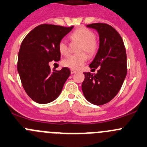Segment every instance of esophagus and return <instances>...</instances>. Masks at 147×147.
I'll return each instance as SVG.
<instances>
[{
  "label": "esophagus",
  "mask_w": 147,
  "mask_h": 147,
  "mask_svg": "<svg viewBox=\"0 0 147 147\" xmlns=\"http://www.w3.org/2000/svg\"><path fill=\"white\" fill-rule=\"evenodd\" d=\"M70 72H71V74H74V73H75V72H76V70L71 69H70Z\"/></svg>",
  "instance_id": "esophagus-1"
}]
</instances>
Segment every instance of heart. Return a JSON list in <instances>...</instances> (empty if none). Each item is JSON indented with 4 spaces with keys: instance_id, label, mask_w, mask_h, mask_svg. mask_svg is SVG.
I'll return each mask as SVG.
<instances>
[{
    "instance_id": "1",
    "label": "heart",
    "mask_w": 147,
    "mask_h": 147,
    "mask_svg": "<svg viewBox=\"0 0 147 147\" xmlns=\"http://www.w3.org/2000/svg\"><path fill=\"white\" fill-rule=\"evenodd\" d=\"M69 39L72 42L81 43L79 51L86 52L89 55L92 56L97 50V42L95 40V34L90 30L86 28H80L75 30L69 36ZM59 52L62 55H66L69 52V47L65 40H62L59 44ZM88 59V55L84 52L77 55H69L63 59L62 64L64 66L71 68L72 69H77L84 65Z\"/></svg>"
}]
</instances>
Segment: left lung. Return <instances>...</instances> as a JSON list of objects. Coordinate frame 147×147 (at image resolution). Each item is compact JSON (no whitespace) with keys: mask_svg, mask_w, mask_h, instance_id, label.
I'll list each match as a JSON object with an SVG mask.
<instances>
[{"mask_svg":"<svg viewBox=\"0 0 147 147\" xmlns=\"http://www.w3.org/2000/svg\"><path fill=\"white\" fill-rule=\"evenodd\" d=\"M99 34V49L89 67L96 74L84 72L82 90L91 103L100 105L111 100L119 92L127 74L126 53L121 36L111 26L102 23L87 25Z\"/></svg>","mask_w":147,"mask_h":147,"instance_id":"obj_1","label":"left lung"}]
</instances>
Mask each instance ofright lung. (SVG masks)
<instances>
[{
    "label": "right lung",
    "instance_id": "obj_1",
    "mask_svg": "<svg viewBox=\"0 0 147 147\" xmlns=\"http://www.w3.org/2000/svg\"><path fill=\"white\" fill-rule=\"evenodd\" d=\"M74 26L42 24L24 38L20 47L17 69L27 95L41 104L55 100L70 75L67 67L51 69L49 62L59 61V44Z\"/></svg>",
    "mask_w": 147,
    "mask_h": 147
}]
</instances>
